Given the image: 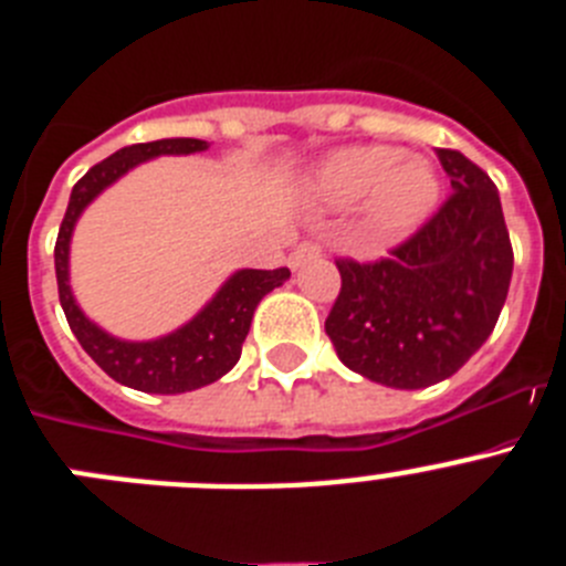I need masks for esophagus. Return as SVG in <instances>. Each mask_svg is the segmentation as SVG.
I'll list each match as a JSON object with an SVG mask.
<instances>
[{"mask_svg":"<svg viewBox=\"0 0 566 566\" xmlns=\"http://www.w3.org/2000/svg\"><path fill=\"white\" fill-rule=\"evenodd\" d=\"M319 254H323V247H319V243H314V240H303V243L292 252L289 263H292V269H300L306 260L319 258Z\"/></svg>","mask_w":566,"mask_h":566,"instance_id":"34e87169","label":"esophagus"}]
</instances>
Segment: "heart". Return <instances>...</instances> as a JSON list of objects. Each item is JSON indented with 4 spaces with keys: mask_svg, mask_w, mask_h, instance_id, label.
Returning <instances> with one entry per match:
<instances>
[{
    "mask_svg": "<svg viewBox=\"0 0 566 566\" xmlns=\"http://www.w3.org/2000/svg\"><path fill=\"white\" fill-rule=\"evenodd\" d=\"M323 207L365 203V218L385 238L408 234L437 209L442 178L422 153H402L391 144H357L334 149L314 167L308 181Z\"/></svg>",
    "mask_w": 566,
    "mask_h": 566,
    "instance_id": "heart-1",
    "label": "heart"
}]
</instances>
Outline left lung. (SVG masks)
<instances>
[{"mask_svg":"<svg viewBox=\"0 0 566 566\" xmlns=\"http://www.w3.org/2000/svg\"><path fill=\"white\" fill-rule=\"evenodd\" d=\"M451 198L391 258H339L326 319L337 357L371 382L417 391L453 377L496 328L513 274L499 189L459 149H439Z\"/></svg>","mask_w":566,"mask_h":566,"instance_id":"8db88e82","label":"left lung"}]
</instances>
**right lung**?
Listing matches in <instances>:
<instances>
[{
	"label": "right lung",
	"mask_w": 566,
	"mask_h": 566,
	"mask_svg": "<svg viewBox=\"0 0 566 566\" xmlns=\"http://www.w3.org/2000/svg\"><path fill=\"white\" fill-rule=\"evenodd\" d=\"M207 142L201 138H161V142L133 144L102 164L90 169L82 181L70 192L67 212L59 227L56 238V280L59 300H62L64 317L70 328L82 343L84 352L96 359V365L115 382L135 388L144 394H184L203 388V385L221 379L232 371L240 359V348L252 326L254 308L272 289L283 286L289 280V269H240L221 286V292L209 300L201 312L189 319L187 326L175 328L172 334L147 343H129L118 339L90 323L76 297L70 292V238L76 227L78 214L84 212L96 195H102L109 184H115L124 172L138 167L142 161L158 158V155H189L203 153Z\"/></svg>",
	"instance_id": "add662e5"
}]
</instances>
